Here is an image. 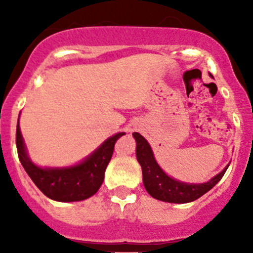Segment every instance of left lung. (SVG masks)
Masks as SVG:
<instances>
[{"mask_svg": "<svg viewBox=\"0 0 253 253\" xmlns=\"http://www.w3.org/2000/svg\"><path fill=\"white\" fill-rule=\"evenodd\" d=\"M136 139V157L142 167L143 183L147 192L155 200L169 203H188L196 201L213 188L221 180L226 169L214 176L205 183H186L170 177L158 165L149 143L142 134L134 132Z\"/></svg>", "mask_w": 253, "mask_h": 253, "instance_id": "left-lung-1", "label": "left lung"}]
</instances>
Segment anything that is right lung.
Here are the masks:
<instances>
[{
	"mask_svg": "<svg viewBox=\"0 0 253 253\" xmlns=\"http://www.w3.org/2000/svg\"><path fill=\"white\" fill-rule=\"evenodd\" d=\"M124 134L125 132H120L108 138L95 152L75 167L40 168L28 157L18 122L16 133L18 158L33 182L46 197L58 202H77L98 192L114 153L115 143Z\"/></svg>",
	"mask_w": 253,
	"mask_h": 253,
	"instance_id": "1",
	"label": "right lung"
}]
</instances>
